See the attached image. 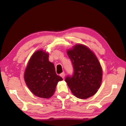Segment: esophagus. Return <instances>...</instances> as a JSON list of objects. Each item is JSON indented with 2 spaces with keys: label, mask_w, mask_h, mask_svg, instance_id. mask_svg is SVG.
Returning <instances> with one entry per match:
<instances>
[{
  "label": "esophagus",
  "mask_w": 126,
  "mask_h": 126,
  "mask_svg": "<svg viewBox=\"0 0 126 126\" xmlns=\"http://www.w3.org/2000/svg\"><path fill=\"white\" fill-rule=\"evenodd\" d=\"M60 76L63 79H64V76H65V74H64V72H62L61 74H60Z\"/></svg>",
  "instance_id": "34e87169"
}]
</instances>
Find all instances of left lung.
Masks as SVG:
<instances>
[{
  "label": "left lung",
  "instance_id": "obj_1",
  "mask_svg": "<svg viewBox=\"0 0 126 126\" xmlns=\"http://www.w3.org/2000/svg\"><path fill=\"white\" fill-rule=\"evenodd\" d=\"M73 64L72 77L65 79L72 93L79 99L93 96L100 88L102 80V68L94 53L88 47L77 44L67 50Z\"/></svg>",
  "mask_w": 126,
  "mask_h": 126
}]
</instances>
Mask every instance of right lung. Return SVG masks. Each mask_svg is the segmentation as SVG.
Listing matches in <instances>:
<instances>
[{
    "label": "right lung",
    "mask_w": 126,
    "mask_h": 126,
    "mask_svg": "<svg viewBox=\"0 0 126 126\" xmlns=\"http://www.w3.org/2000/svg\"><path fill=\"white\" fill-rule=\"evenodd\" d=\"M24 78L29 90L36 96L49 98L54 94L59 81L54 64L49 61V53L38 50L33 53L25 68Z\"/></svg>",
    "instance_id": "add662e5"
}]
</instances>
